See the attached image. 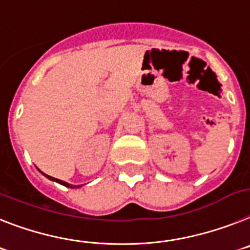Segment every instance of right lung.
<instances>
[{"label": "right lung", "mask_w": 250, "mask_h": 250, "mask_svg": "<svg viewBox=\"0 0 250 250\" xmlns=\"http://www.w3.org/2000/svg\"><path fill=\"white\" fill-rule=\"evenodd\" d=\"M38 170H39V168H38ZM39 171H40V170H39ZM40 172H41V171H40ZM41 173H42V175H44L45 177H47V179H49V180H51V181L58 182V184H60V185L66 186V188H82V186H83V185H70V184H68V182L62 181V180H59V179H55V177L49 176V175H46V173H44V172H41Z\"/></svg>", "instance_id": "right-lung-1"}]
</instances>
